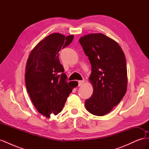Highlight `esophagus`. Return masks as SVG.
I'll return each mask as SVG.
<instances>
[{
    "label": "esophagus",
    "instance_id": "1",
    "mask_svg": "<svg viewBox=\"0 0 149 149\" xmlns=\"http://www.w3.org/2000/svg\"><path fill=\"white\" fill-rule=\"evenodd\" d=\"M84 83V81L83 80H81V81H78V86H80L83 85V84Z\"/></svg>",
    "mask_w": 149,
    "mask_h": 149
}]
</instances>
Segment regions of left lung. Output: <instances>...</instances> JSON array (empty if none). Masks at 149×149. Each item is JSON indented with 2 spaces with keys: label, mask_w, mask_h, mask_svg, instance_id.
<instances>
[{
  "label": "left lung",
  "mask_w": 149,
  "mask_h": 149,
  "mask_svg": "<svg viewBox=\"0 0 149 149\" xmlns=\"http://www.w3.org/2000/svg\"><path fill=\"white\" fill-rule=\"evenodd\" d=\"M79 41L92 68L89 79L93 93L85 101V107L91 114L102 116L118 105L126 93L125 57L119 44L102 33L84 35Z\"/></svg>",
  "instance_id": "1"
}]
</instances>
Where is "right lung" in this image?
Instances as JSON below:
<instances>
[{
	"label": "right lung",
	"instance_id": "1",
	"mask_svg": "<svg viewBox=\"0 0 149 149\" xmlns=\"http://www.w3.org/2000/svg\"><path fill=\"white\" fill-rule=\"evenodd\" d=\"M74 36L52 33L40 41L31 52L25 75L26 90L40 114L49 118L57 115L64 107L67 97L78 86L68 82L59 60L61 48L68 46Z\"/></svg>",
	"mask_w": 149,
	"mask_h": 149
}]
</instances>
